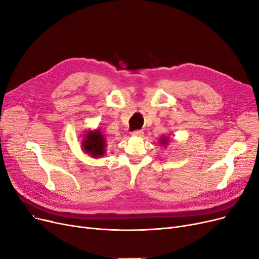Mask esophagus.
<instances>
[{
  "label": "esophagus",
  "instance_id": "1",
  "mask_svg": "<svg viewBox=\"0 0 259 259\" xmlns=\"http://www.w3.org/2000/svg\"><path fill=\"white\" fill-rule=\"evenodd\" d=\"M132 137L133 138H143L144 137V132L141 131V130H137L132 132Z\"/></svg>",
  "mask_w": 259,
  "mask_h": 259
}]
</instances>
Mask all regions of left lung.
Masks as SVG:
<instances>
[{
	"label": "left lung",
	"mask_w": 259,
	"mask_h": 259,
	"mask_svg": "<svg viewBox=\"0 0 259 259\" xmlns=\"http://www.w3.org/2000/svg\"><path fill=\"white\" fill-rule=\"evenodd\" d=\"M159 143L161 146H167L169 143V137H166V135H162V137L159 139Z\"/></svg>",
	"instance_id": "8db88e82"
}]
</instances>
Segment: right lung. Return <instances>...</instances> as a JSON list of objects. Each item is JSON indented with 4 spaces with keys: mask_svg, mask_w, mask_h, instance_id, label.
<instances>
[{
    "mask_svg": "<svg viewBox=\"0 0 259 259\" xmlns=\"http://www.w3.org/2000/svg\"><path fill=\"white\" fill-rule=\"evenodd\" d=\"M80 144L83 151L93 158H101L106 154V139L99 128L88 130L86 134H84Z\"/></svg>",
    "mask_w": 259,
    "mask_h": 259,
    "instance_id": "1",
    "label": "right lung"
}]
</instances>
